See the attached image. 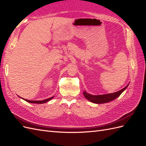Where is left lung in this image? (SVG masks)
Instances as JSON below:
<instances>
[{"label":"left lung","instance_id":"left-lung-1","mask_svg":"<svg viewBox=\"0 0 146 146\" xmlns=\"http://www.w3.org/2000/svg\"><path fill=\"white\" fill-rule=\"evenodd\" d=\"M129 83L121 90L114 92V93L102 94V95H92L88 93L86 91H84L83 95L87 100H88L89 101H90L91 102H92L94 104H100L107 103V102H111L117 98L125 90V89L128 87V86H129Z\"/></svg>","mask_w":146,"mask_h":146}]
</instances>
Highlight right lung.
Here are the masks:
<instances>
[{"instance_id": "add662e5", "label": "right lung", "mask_w": 146, "mask_h": 146, "mask_svg": "<svg viewBox=\"0 0 146 146\" xmlns=\"http://www.w3.org/2000/svg\"><path fill=\"white\" fill-rule=\"evenodd\" d=\"M54 96H53V97H52V98H48V99H45V100H27V99H24V100H25V101H27V102H29V103H32V104H44V103H46V102H47L48 101H49V100H50L52 98H54ZM21 98V97H20Z\"/></svg>"}]
</instances>
